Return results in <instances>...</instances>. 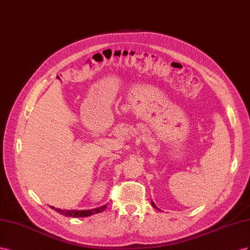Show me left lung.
Returning a JSON list of instances; mask_svg holds the SVG:
<instances>
[{"label":"left lung","instance_id":"obj_1","mask_svg":"<svg viewBox=\"0 0 250 250\" xmlns=\"http://www.w3.org/2000/svg\"><path fill=\"white\" fill-rule=\"evenodd\" d=\"M151 203H152V205H153V208H156V209H158V210H160V209H159V208H157V206H156V205H155V203H154V202H152V201H151Z\"/></svg>","mask_w":250,"mask_h":250}]
</instances>
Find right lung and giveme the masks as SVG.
<instances>
[{"instance_id": "obj_1", "label": "right lung", "mask_w": 250, "mask_h": 250, "mask_svg": "<svg viewBox=\"0 0 250 250\" xmlns=\"http://www.w3.org/2000/svg\"><path fill=\"white\" fill-rule=\"evenodd\" d=\"M106 208V205L101 206L98 208L94 209H84V210H63L61 208H55V211L60 212L61 215H63L66 217H73V218H83V217H89L91 215H94V213L102 212Z\"/></svg>"}]
</instances>
